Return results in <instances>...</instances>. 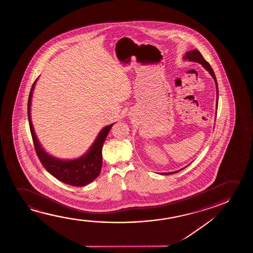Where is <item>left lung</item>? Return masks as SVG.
Returning <instances> with one entry per match:
<instances>
[{
  "mask_svg": "<svg viewBox=\"0 0 253 253\" xmlns=\"http://www.w3.org/2000/svg\"><path fill=\"white\" fill-rule=\"evenodd\" d=\"M183 58L184 59H188V60H190V61L200 63V64H201V65L203 66L205 69L208 70L209 73L211 74V76L213 78L215 84H216V88H217V102H216V104H217V107H216V109H218V83H217V80H216V77H215L214 72H213V70L211 69L210 64H209V63H208V61L203 58V56L201 55V52H199L198 50H192V51L186 52V54H185ZM180 170L182 169L177 170V171H174V172H169V173H163L162 174H172V173H177V172H179Z\"/></svg>",
  "mask_w": 253,
  "mask_h": 253,
  "instance_id": "1",
  "label": "left lung"
}]
</instances>
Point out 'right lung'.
I'll return each mask as SVG.
<instances>
[{
    "mask_svg": "<svg viewBox=\"0 0 253 253\" xmlns=\"http://www.w3.org/2000/svg\"><path fill=\"white\" fill-rule=\"evenodd\" d=\"M35 83L32 85L31 90L29 93L28 102V116L29 127L31 131L32 138L35 144V151L38 156L43 167L47 172L55 177L56 179L74 187H83L87 184L90 183L97 178L100 173L102 168V149L104 141L110 132L112 125L104 127L97 135L93 144L86 154L80 158L74 160H60L55 158L45 152L42 145L40 144L38 139L36 137L34 127L31 122V99L33 90L35 88Z\"/></svg>",
    "mask_w": 253,
    "mask_h": 253,
    "instance_id": "right-lung-1",
    "label": "right lung"
}]
</instances>
